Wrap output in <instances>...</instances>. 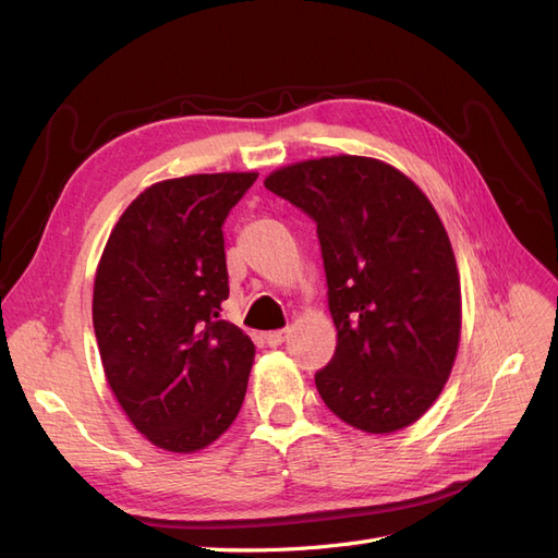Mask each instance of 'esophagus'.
Listing matches in <instances>:
<instances>
[{
  "label": "esophagus",
  "mask_w": 558,
  "mask_h": 558,
  "mask_svg": "<svg viewBox=\"0 0 558 558\" xmlns=\"http://www.w3.org/2000/svg\"><path fill=\"white\" fill-rule=\"evenodd\" d=\"M286 337H289V330H269V332H265V342L269 347H279Z\"/></svg>",
  "instance_id": "esophagus-1"
}]
</instances>
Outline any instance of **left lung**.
Instances as JSON below:
<instances>
[{
	"mask_svg": "<svg viewBox=\"0 0 558 558\" xmlns=\"http://www.w3.org/2000/svg\"><path fill=\"white\" fill-rule=\"evenodd\" d=\"M316 223L337 328L314 381L332 414L386 435L428 412L461 340V279L430 199L363 156L295 162L265 179Z\"/></svg>",
	"mask_w": 558,
	"mask_h": 558,
	"instance_id": "1",
	"label": "left lung"
}]
</instances>
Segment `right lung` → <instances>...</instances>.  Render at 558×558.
<instances>
[{"label":"right lung","mask_w":558,"mask_h":558,"mask_svg":"<svg viewBox=\"0 0 558 558\" xmlns=\"http://www.w3.org/2000/svg\"><path fill=\"white\" fill-rule=\"evenodd\" d=\"M256 172L167 179L132 199L97 265L93 326L111 391L150 445L193 453L246 396L256 347L218 318L228 300L223 223Z\"/></svg>","instance_id":"obj_1"}]
</instances>
